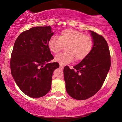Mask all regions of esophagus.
<instances>
[{"label": "esophagus", "mask_w": 122, "mask_h": 122, "mask_svg": "<svg viewBox=\"0 0 122 122\" xmlns=\"http://www.w3.org/2000/svg\"><path fill=\"white\" fill-rule=\"evenodd\" d=\"M64 66L63 65H60V68H61V69H64Z\"/></svg>", "instance_id": "34e87169"}]
</instances>
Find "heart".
<instances>
[{
    "instance_id": "obj_1",
    "label": "heart",
    "mask_w": 122,
    "mask_h": 122,
    "mask_svg": "<svg viewBox=\"0 0 122 122\" xmlns=\"http://www.w3.org/2000/svg\"><path fill=\"white\" fill-rule=\"evenodd\" d=\"M47 46L53 53H58L66 46V52L56 56L54 61L60 65L82 61L89 55L93 46L92 38L79 31L65 29L60 33L58 37L52 36L48 41Z\"/></svg>"
}]
</instances>
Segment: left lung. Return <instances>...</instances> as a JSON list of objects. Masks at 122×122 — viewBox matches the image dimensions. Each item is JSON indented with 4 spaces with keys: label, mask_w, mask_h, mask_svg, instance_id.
<instances>
[{
    "label": "left lung",
    "mask_w": 122,
    "mask_h": 122,
    "mask_svg": "<svg viewBox=\"0 0 122 122\" xmlns=\"http://www.w3.org/2000/svg\"><path fill=\"white\" fill-rule=\"evenodd\" d=\"M89 32L93 41L91 53L74 69L68 66L64 69L66 91L76 100H85L96 94L104 83L111 66L107 41L95 32Z\"/></svg>",
    "instance_id": "8db88e82"
}]
</instances>
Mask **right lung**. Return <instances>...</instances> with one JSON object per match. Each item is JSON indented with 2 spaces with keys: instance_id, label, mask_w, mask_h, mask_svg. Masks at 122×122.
<instances>
[{
  "instance_id": "right-lung-1",
  "label": "right lung",
  "mask_w": 122,
  "mask_h": 122,
  "mask_svg": "<svg viewBox=\"0 0 122 122\" xmlns=\"http://www.w3.org/2000/svg\"><path fill=\"white\" fill-rule=\"evenodd\" d=\"M54 33L50 26L34 27L23 32L15 41L10 66L13 79L19 89L32 98L46 95L51 89L57 62L47 46Z\"/></svg>"
}]
</instances>
